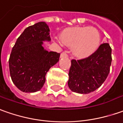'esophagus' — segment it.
Instances as JSON below:
<instances>
[{"instance_id":"1","label":"esophagus","mask_w":123,"mask_h":123,"mask_svg":"<svg viewBox=\"0 0 123 123\" xmlns=\"http://www.w3.org/2000/svg\"><path fill=\"white\" fill-rule=\"evenodd\" d=\"M68 57V52L66 51L62 52L61 53V57Z\"/></svg>"}]
</instances>
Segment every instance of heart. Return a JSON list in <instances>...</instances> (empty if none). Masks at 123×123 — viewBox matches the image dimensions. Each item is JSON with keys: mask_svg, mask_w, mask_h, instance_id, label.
<instances>
[{"mask_svg": "<svg viewBox=\"0 0 123 123\" xmlns=\"http://www.w3.org/2000/svg\"><path fill=\"white\" fill-rule=\"evenodd\" d=\"M101 37L94 27H72L65 29L62 33V41L72 46L76 57L84 58L91 55L99 47Z\"/></svg>", "mask_w": 123, "mask_h": 123, "instance_id": "1", "label": "heart"}]
</instances>
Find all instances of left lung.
<instances>
[{"label": "left lung", "instance_id": "obj_1", "mask_svg": "<svg viewBox=\"0 0 123 123\" xmlns=\"http://www.w3.org/2000/svg\"><path fill=\"white\" fill-rule=\"evenodd\" d=\"M112 62V49L108 43L100 44L87 57L71 60L68 86L71 91L86 94L98 89L106 80Z\"/></svg>", "mask_w": 123, "mask_h": 123}]
</instances>
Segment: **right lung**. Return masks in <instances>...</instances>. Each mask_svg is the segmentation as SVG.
I'll list each match as a JSON object with an SVG mask.
<instances>
[{"instance_id": "right-lung-1", "label": "right lung", "mask_w": 123, "mask_h": 123, "mask_svg": "<svg viewBox=\"0 0 123 123\" xmlns=\"http://www.w3.org/2000/svg\"><path fill=\"white\" fill-rule=\"evenodd\" d=\"M49 28L45 22H38L24 30L12 49L9 60L13 83L25 93L40 90L45 83V75L58 62L60 53L47 51L43 41L51 40Z\"/></svg>"}]
</instances>
